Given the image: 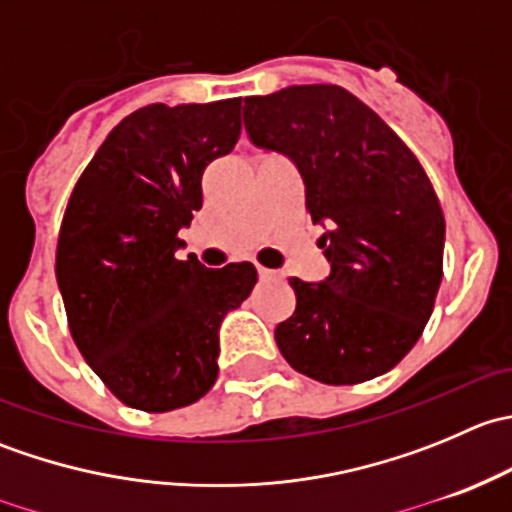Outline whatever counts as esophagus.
I'll return each mask as SVG.
<instances>
[{
	"label": "esophagus",
	"instance_id": "obj_1",
	"mask_svg": "<svg viewBox=\"0 0 512 512\" xmlns=\"http://www.w3.org/2000/svg\"><path fill=\"white\" fill-rule=\"evenodd\" d=\"M257 275H260V280H262V282H275V280H282V272L270 270V267H262V265H257Z\"/></svg>",
	"mask_w": 512,
	"mask_h": 512
}]
</instances>
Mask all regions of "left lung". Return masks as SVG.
I'll return each mask as SVG.
<instances>
[{
    "instance_id": "1",
    "label": "left lung",
    "mask_w": 512,
    "mask_h": 512,
    "mask_svg": "<svg viewBox=\"0 0 512 512\" xmlns=\"http://www.w3.org/2000/svg\"><path fill=\"white\" fill-rule=\"evenodd\" d=\"M252 143L294 160L304 208L327 227L319 285L289 277L297 307L275 342L299 374L332 386L394 369L423 334L443 277V220L409 146L347 89L289 86L245 98Z\"/></svg>"
}]
</instances>
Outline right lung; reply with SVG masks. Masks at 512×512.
I'll use <instances>...</instances> for the list:
<instances>
[{
  "mask_svg": "<svg viewBox=\"0 0 512 512\" xmlns=\"http://www.w3.org/2000/svg\"><path fill=\"white\" fill-rule=\"evenodd\" d=\"M242 98L151 103L106 136L71 190L56 247L69 332L118 401L183 409L218 379V329L257 282L250 262L178 260L203 173L240 138Z\"/></svg>",
  "mask_w": 512,
  "mask_h": 512,
  "instance_id": "1",
  "label": "right lung"
}]
</instances>
